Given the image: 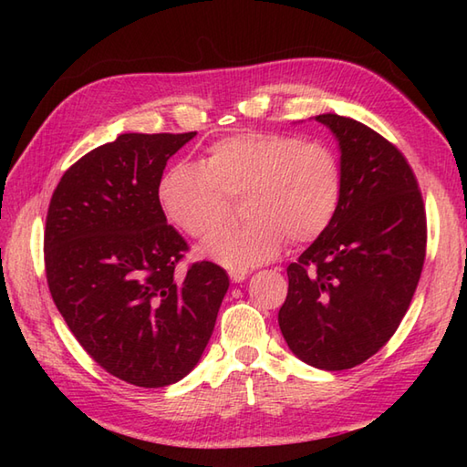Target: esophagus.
Instances as JSON below:
<instances>
[{
    "instance_id": "obj_1",
    "label": "esophagus",
    "mask_w": 467,
    "mask_h": 467,
    "mask_svg": "<svg viewBox=\"0 0 467 467\" xmlns=\"http://www.w3.org/2000/svg\"><path fill=\"white\" fill-rule=\"evenodd\" d=\"M228 276H231V281L233 283H243L246 276H249V271H244V269H233V271H228Z\"/></svg>"
}]
</instances>
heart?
I'll return each instance as SVG.
<instances>
[{
	"label": "heart",
	"mask_w": 467,
	"mask_h": 467,
	"mask_svg": "<svg viewBox=\"0 0 467 467\" xmlns=\"http://www.w3.org/2000/svg\"><path fill=\"white\" fill-rule=\"evenodd\" d=\"M343 172L323 142L279 132H239L208 146L201 162H178L158 182L166 221L192 239L223 222L231 197L244 198V225L204 243L228 269L271 261L285 246L313 243L339 211Z\"/></svg>",
	"instance_id": "b5f03b06"
}]
</instances>
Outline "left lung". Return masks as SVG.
<instances>
[{"mask_svg":"<svg viewBox=\"0 0 467 467\" xmlns=\"http://www.w3.org/2000/svg\"><path fill=\"white\" fill-rule=\"evenodd\" d=\"M339 140L343 194L329 228L286 266L279 327L317 369L343 371L391 339L418 289L428 221L400 148L353 118L321 114Z\"/></svg>","mask_w":467,"mask_h":467,"instance_id":"1","label":"left lung"}]
</instances>
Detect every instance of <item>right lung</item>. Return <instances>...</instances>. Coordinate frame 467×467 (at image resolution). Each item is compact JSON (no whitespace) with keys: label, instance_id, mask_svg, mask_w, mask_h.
I'll use <instances>...</instances> for the list:
<instances>
[{"label":"right lung","instance_id":"obj_1","mask_svg":"<svg viewBox=\"0 0 467 467\" xmlns=\"http://www.w3.org/2000/svg\"><path fill=\"white\" fill-rule=\"evenodd\" d=\"M120 134L59 178L44 233L47 286L84 351L136 387L181 381L211 339L228 275L176 266L188 244L158 202L168 158L194 138Z\"/></svg>","mask_w":467,"mask_h":467}]
</instances>
